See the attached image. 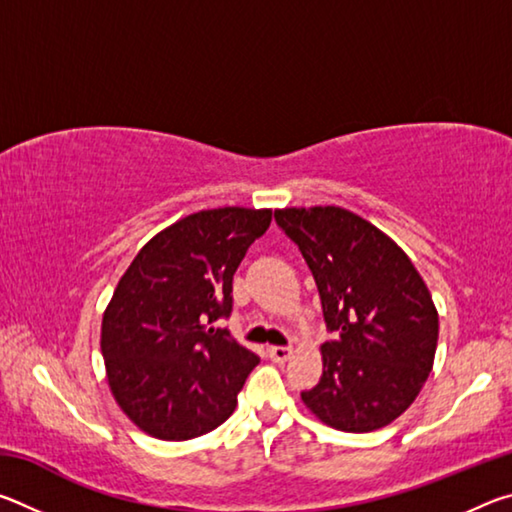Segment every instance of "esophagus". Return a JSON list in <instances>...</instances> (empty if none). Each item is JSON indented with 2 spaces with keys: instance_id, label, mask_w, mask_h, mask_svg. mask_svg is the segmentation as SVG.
<instances>
[{
  "instance_id": "34e87169",
  "label": "esophagus",
  "mask_w": 512,
  "mask_h": 512,
  "mask_svg": "<svg viewBox=\"0 0 512 512\" xmlns=\"http://www.w3.org/2000/svg\"><path fill=\"white\" fill-rule=\"evenodd\" d=\"M291 354H293V350L284 348V345H273V348H268V357H271V361H275V363L289 361Z\"/></svg>"
}]
</instances>
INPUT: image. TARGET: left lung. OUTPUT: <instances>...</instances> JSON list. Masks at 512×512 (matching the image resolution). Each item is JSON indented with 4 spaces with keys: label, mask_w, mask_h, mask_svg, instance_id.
<instances>
[{
    "label": "left lung",
    "mask_w": 512,
    "mask_h": 512,
    "mask_svg": "<svg viewBox=\"0 0 512 512\" xmlns=\"http://www.w3.org/2000/svg\"><path fill=\"white\" fill-rule=\"evenodd\" d=\"M275 221L314 275L332 341L323 377L300 397L329 427L366 433L409 409L438 345L427 284L391 237L343 207H287Z\"/></svg>",
    "instance_id": "obj_1"
}]
</instances>
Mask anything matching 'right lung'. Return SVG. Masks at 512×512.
Returning a JSON list of instances; mask_svg holds the SVG:
<instances>
[{"label":"right lung","instance_id":"obj_1","mask_svg":"<svg viewBox=\"0 0 512 512\" xmlns=\"http://www.w3.org/2000/svg\"><path fill=\"white\" fill-rule=\"evenodd\" d=\"M271 210L219 207L155 235L121 275L101 323L108 384L128 418L160 440L219 427L259 357L210 327L232 311V275Z\"/></svg>","mask_w":512,"mask_h":512}]
</instances>
